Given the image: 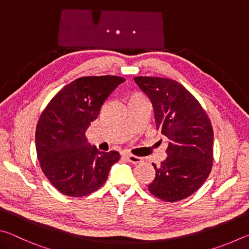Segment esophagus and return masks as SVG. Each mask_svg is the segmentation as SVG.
<instances>
[{
  "mask_svg": "<svg viewBox=\"0 0 249 249\" xmlns=\"http://www.w3.org/2000/svg\"><path fill=\"white\" fill-rule=\"evenodd\" d=\"M125 159L127 160L128 162H132L134 165H137V163L142 162V158L141 157H137V156H134V155H125L124 156Z\"/></svg>",
  "mask_w": 249,
  "mask_h": 249,
  "instance_id": "1",
  "label": "esophagus"
}]
</instances>
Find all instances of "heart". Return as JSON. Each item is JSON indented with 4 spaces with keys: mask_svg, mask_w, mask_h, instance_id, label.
I'll return each instance as SVG.
<instances>
[{
    "mask_svg": "<svg viewBox=\"0 0 249 249\" xmlns=\"http://www.w3.org/2000/svg\"><path fill=\"white\" fill-rule=\"evenodd\" d=\"M133 98H142V96L140 95V94H135V95L132 96V99H133Z\"/></svg>",
    "mask_w": 249,
    "mask_h": 249,
    "instance_id": "b5f03b06",
    "label": "heart"
}]
</instances>
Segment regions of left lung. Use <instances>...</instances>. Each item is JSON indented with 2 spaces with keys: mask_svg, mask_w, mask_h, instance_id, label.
<instances>
[{
  "mask_svg": "<svg viewBox=\"0 0 249 249\" xmlns=\"http://www.w3.org/2000/svg\"><path fill=\"white\" fill-rule=\"evenodd\" d=\"M153 103L156 128L168 138V157L153 166L156 176L148 190L158 199L180 201L193 195L213 166V128L195 96L175 80L135 77Z\"/></svg>",
  "mask_w": 249,
  "mask_h": 249,
  "instance_id": "left-lung-1",
  "label": "left lung"
}]
</instances>
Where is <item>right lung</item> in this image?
I'll return each instance as SVG.
<instances>
[{
  "instance_id": "1",
  "label": "right lung",
  "mask_w": 249,
  "mask_h": 249,
  "mask_svg": "<svg viewBox=\"0 0 249 249\" xmlns=\"http://www.w3.org/2000/svg\"><path fill=\"white\" fill-rule=\"evenodd\" d=\"M125 79L81 77L58 92L36 126V151L41 170L62 195L84 196L100 189L120 160L117 151L102 153L89 144L86 130L98 119L105 100Z\"/></svg>"
}]
</instances>
